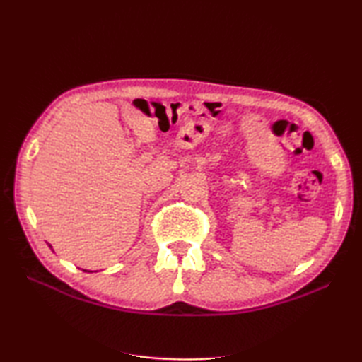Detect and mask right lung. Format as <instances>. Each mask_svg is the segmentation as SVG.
<instances>
[{
  "mask_svg": "<svg viewBox=\"0 0 362 362\" xmlns=\"http://www.w3.org/2000/svg\"><path fill=\"white\" fill-rule=\"evenodd\" d=\"M49 247H52V246H49ZM84 272H86V269H84Z\"/></svg>",
  "mask_w": 362,
  "mask_h": 362,
  "instance_id": "add662e5",
  "label": "right lung"
}]
</instances>
